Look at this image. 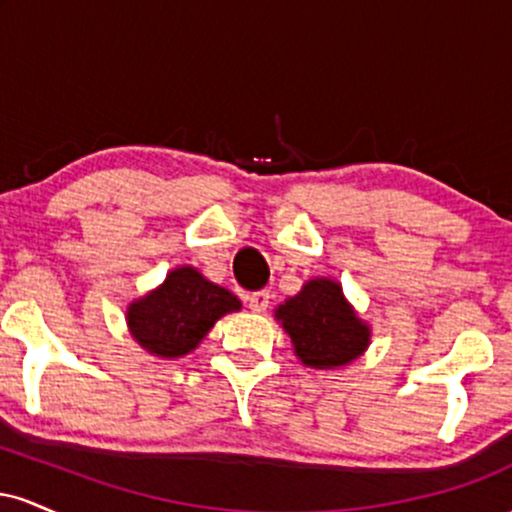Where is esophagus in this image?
Instances as JSON below:
<instances>
[{
    "mask_svg": "<svg viewBox=\"0 0 512 512\" xmlns=\"http://www.w3.org/2000/svg\"><path fill=\"white\" fill-rule=\"evenodd\" d=\"M269 298H272V293H269V291H255V293H252V296L248 298V305H250L252 313H267Z\"/></svg>",
    "mask_w": 512,
    "mask_h": 512,
    "instance_id": "esophagus-1",
    "label": "esophagus"
}]
</instances>
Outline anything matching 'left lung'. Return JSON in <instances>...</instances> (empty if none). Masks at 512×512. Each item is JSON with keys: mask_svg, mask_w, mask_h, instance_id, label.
I'll return each instance as SVG.
<instances>
[{"mask_svg": "<svg viewBox=\"0 0 512 512\" xmlns=\"http://www.w3.org/2000/svg\"><path fill=\"white\" fill-rule=\"evenodd\" d=\"M276 322L289 334L293 354L303 366L337 370L368 351L373 330L330 276H313L296 296L274 308Z\"/></svg>", "mask_w": 512, "mask_h": 512, "instance_id": "1", "label": "left lung"}]
</instances>
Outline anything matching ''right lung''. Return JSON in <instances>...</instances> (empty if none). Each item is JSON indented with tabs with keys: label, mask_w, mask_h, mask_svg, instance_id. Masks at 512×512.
I'll list each match as a JSON object with an SVG mask.
<instances>
[{
	"label": "right lung",
	"mask_w": 512,
	"mask_h": 512,
	"mask_svg": "<svg viewBox=\"0 0 512 512\" xmlns=\"http://www.w3.org/2000/svg\"><path fill=\"white\" fill-rule=\"evenodd\" d=\"M243 303L209 281L192 264L170 269L144 296L127 305V330L151 356L175 361L197 349L223 315L238 313Z\"/></svg>",
	"instance_id": "obj_1"
}]
</instances>
